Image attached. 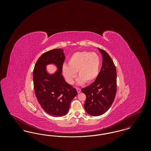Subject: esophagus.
Listing matches in <instances>:
<instances>
[{"label": "esophagus", "mask_w": 151, "mask_h": 151, "mask_svg": "<svg viewBox=\"0 0 151 151\" xmlns=\"http://www.w3.org/2000/svg\"><path fill=\"white\" fill-rule=\"evenodd\" d=\"M77 91H78V93H80L81 92V89L80 88H76Z\"/></svg>", "instance_id": "1"}]
</instances>
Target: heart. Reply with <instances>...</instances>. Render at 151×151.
<instances>
[{"label":"heart","mask_w":151,"mask_h":151,"mask_svg":"<svg viewBox=\"0 0 151 151\" xmlns=\"http://www.w3.org/2000/svg\"><path fill=\"white\" fill-rule=\"evenodd\" d=\"M100 65V58L97 54L88 51L77 52L70 58L68 65H63L62 71L66 81L70 84H73L76 78V72L80 77L79 84L91 83L97 77Z\"/></svg>","instance_id":"1"}]
</instances>
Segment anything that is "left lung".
Listing matches in <instances>:
<instances>
[{"label": "left lung", "mask_w": 151, "mask_h": 151, "mask_svg": "<svg viewBox=\"0 0 151 151\" xmlns=\"http://www.w3.org/2000/svg\"><path fill=\"white\" fill-rule=\"evenodd\" d=\"M102 55V63L97 77L93 83L82 88L86 95L84 109L92 116L106 113L115 99L116 92V70L112 59L104 50L99 48Z\"/></svg>", "instance_id": "obj_1"}]
</instances>
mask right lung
Returning <instances> with one entry per match:
<instances>
[{
	"label": "right lung",
	"instance_id": "right-lung-1",
	"mask_svg": "<svg viewBox=\"0 0 151 151\" xmlns=\"http://www.w3.org/2000/svg\"><path fill=\"white\" fill-rule=\"evenodd\" d=\"M65 57L62 49L45 52L39 58L33 70V85L37 99L44 111L53 116H62L68 111L70 103L78 92L68 84L62 74ZM49 63L58 65V71L50 76L45 66Z\"/></svg>",
	"mask_w": 151,
	"mask_h": 151
}]
</instances>
